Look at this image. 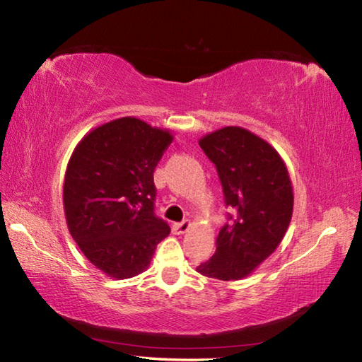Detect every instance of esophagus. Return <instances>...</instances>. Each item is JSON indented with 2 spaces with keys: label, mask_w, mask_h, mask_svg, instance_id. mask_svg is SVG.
Returning a JSON list of instances; mask_svg holds the SVG:
<instances>
[{
  "label": "esophagus",
  "mask_w": 362,
  "mask_h": 362,
  "mask_svg": "<svg viewBox=\"0 0 362 362\" xmlns=\"http://www.w3.org/2000/svg\"><path fill=\"white\" fill-rule=\"evenodd\" d=\"M191 223L189 219H185V221H182V223H177V224H174V232L177 233V235H182V233H185L189 228H191Z\"/></svg>",
  "instance_id": "1"
}]
</instances>
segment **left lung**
Returning a JSON list of instances; mask_svg holds the SVG:
<instances>
[{
	"mask_svg": "<svg viewBox=\"0 0 362 362\" xmlns=\"http://www.w3.org/2000/svg\"><path fill=\"white\" fill-rule=\"evenodd\" d=\"M215 163L226 204L237 210L216 237V251L197 273L219 281L250 276L276 251L293 214V187L276 148L242 127L230 125L199 139Z\"/></svg>",
	"mask_w": 362,
	"mask_h": 362,
	"instance_id": "obj_1",
	"label": "left lung"
}]
</instances>
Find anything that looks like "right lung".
Here are the masks:
<instances>
[{
  "instance_id": "add662e5",
  "label": "right lung",
  "mask_w": 362,
  "mask_h": 362,
  "mask_svg": "<svg viewBox=\"0 0 362 362\" xmlns=\"http://www.w3.org/2000/svg\"><path fill=\"white\" fill-rule=\"evenodd\" d=\"M173 133L120 117L84 134L64 177V215L86 259L111 279L146 272L169 235L153 214V171Z\"/></svg>"
}]
</instances>
